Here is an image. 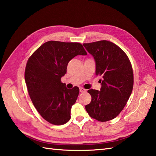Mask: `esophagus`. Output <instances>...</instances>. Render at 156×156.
Segmentation results:
<instances>
[{
  "label": "esophagus",
  "mask_w": 156,
  "mask_h": 156,
  "mask_svg": "<svg viewBox=\"0 0 156 156\" xmlns=\"http://www.w3.org/2000/svg\"><path fill=\"white\" fill-rule=\"evenodd\" d=\"M79 91H80L81 93H83V92L86 91V90H85V89H84V88H83V87H80V88H79Z\"/></svg>",
  "instance_id": "34e87169"
}]
</instances>
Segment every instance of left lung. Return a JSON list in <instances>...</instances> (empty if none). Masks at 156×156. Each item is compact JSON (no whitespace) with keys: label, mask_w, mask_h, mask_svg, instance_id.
Here are the masks:
<instances>
[{"label":"left lung","mask_w":156,"mask_h":156,"mask_svg":"<svg viewBox=\"0 0 156 156\" xmlns=\"http://www.w3.org/2000/svg\"><path fill=\"white\" fill-rule=\"evenodd\" d=\"M94 56L96 75L101 76L100 91L91 89V102L85 109L91 118L100 122L112 120L126 104L133 87V71L126 53L115 44L101 40L83 44Z\"/></svg>","instance_id":"obj_1"}]
</instances>
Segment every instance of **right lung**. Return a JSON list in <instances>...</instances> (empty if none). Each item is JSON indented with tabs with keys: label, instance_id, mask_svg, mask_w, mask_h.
I'll use <instances>...</instances> for the list:
<instances>
[{
	"label": "right lung",
	"instance_id": "1",
	"mask_svg": "<svg viewBox=\"0 0 156 156\" xmlns=\"http://www.w3.org/2000/svg\"><path fill=\"white\" fill-rule=\"evenodd\" d=\"M78 42L48 41L28 59L25 81L34 106L42 118L55 125L71 119V107L77 99L78 87L68 90L61 82L69 62L77 55H86Z\"/></svg>",
	"mask_w": 156,
	"mask_h": 156
}]
</instances>
